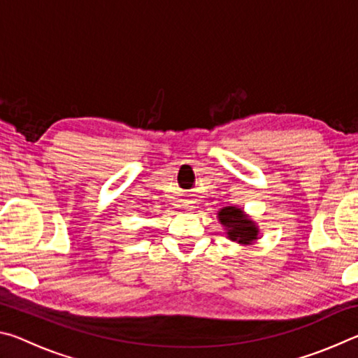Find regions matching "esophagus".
Wrapping results in <instances>:
<instances>
[{
  "label": "esophagus",
  "instance_id": "esophagus-1",
  "mask_svg": "<svg viewBox=\"0 0 358 358\" xmlns=\"http://www.w3.org/2000/svg\"><path fill=\"white\" fill-rule=\"evenodd\" d=\"M183 207H185V210H187V211H192L194 208H196V205H194L192 201H186V202H183Z\"/></svg>",
  "mask_w": 358,
  "mask_h": 358
}]
</instances>
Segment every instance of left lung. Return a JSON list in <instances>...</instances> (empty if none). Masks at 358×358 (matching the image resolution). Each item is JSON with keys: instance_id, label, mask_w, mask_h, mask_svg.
<instances>
[{"instance_id": "1", "label": "left lung", "mask_w": 358, "mask_h": 358, "mask_svg": "<svg viewBox=\"0 0 358 358\" xmlns=\"http://www.w3.org/2000/svg\"><path fill=\"white\" fill-rule=\"evenodd\" d=\"M217 221L226 229V235L229 240L235 243L251 246L256 243L260 237V230L256 221L251 220L250 215H246L238 207H222L217 211Z\"/></svg>"}]
</instances>
